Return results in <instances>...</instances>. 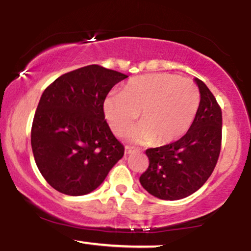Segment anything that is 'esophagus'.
I'll return each instance as SVG.
<instances>
[{"label":"esophagus","mask_w":251,"mask_h":251,"mask_svg":"<svg viewBox=\"0 0 251 251\" xmlns=\"http://www.w3.org/2000/svg\"><path fill=\"white\" fill-rule=\"evenodd\" d=\"M132 152H133V148H131V146L126 145L125 146V153L126 154H129V153H132Z\"/></svg>","instance_id":"obj_1"}]
</instances>
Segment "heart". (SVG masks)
<instances>
[{
    "mask_svg": "<svg viewBox=\"0 0 251 251\" xmlns=\"http://www.w3.org/2000/svg\"><path fill=\"white\" fill-rule=\"evenodd\" d=\"M201 105L197 85L171 73H153L133 77L122 93H109L103 100V114L117 135L131 128L138 114L140 124L132 139L168 145L188 132Z\"/></svg>",
    "mask_w": 251,
    "mask_h": 251,
    "instance_id": "1",
    "label": "heart"
}]
</instances>
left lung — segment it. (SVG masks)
Returning <instances> with one entry per match:
<instances>
[{"label": "left lung", "mask_w": 251, "mask_h": 251, "mask_svg": "<svg viewBox=\"0 0 251 251\" xmlns=\"http://www.w3.org/2000/svg\"><path fill=\"white\" fill-rule=\"evenodd\" d=\"M196 82L201 105L189 131L177 142L145 151L150 164L140 176V184L160 200H181L197 191L220 157L222 109L205 83L198 79Z\"/></svg>", "instance_id": "left-lung-1"}]
</instances>
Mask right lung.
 <instances>
[{"label": "right lung", "mask_w": 251, "mask_h": 251, "mask_svg": "<svg viewBox=\"0 0 251 251\" xmlns=\"http://www.w3.org/2000/svg\"><path fill=\"white\" fill-rule=\"evenodd\" d=\"M127 75L89 65L68 72L42 93L31 125V149L47 183L68 196L87 195L124 155L103 114V100Z\"/></svg>", "instance_id": "1"}]
</instances>
